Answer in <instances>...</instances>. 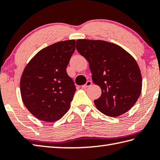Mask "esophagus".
Here are the masks:
<instances>
[{
	"label": "esophagus",
	"mask_w": 160,
	"mask_h": 160,
	"mask_svg": "<svg viewBox=\"0 0 160 160\" xmlns=\"http://www.w3.org/2000/svg\"><path fill=\"white\" fill-rule=\"evenodd\" d=\"M92 84V82L91 80H88V81H87V82L85 84V85L82 86V88H88V87L91 86Z\"/></svg>",
	"instance_id": "obj_1"
}]
</instances>
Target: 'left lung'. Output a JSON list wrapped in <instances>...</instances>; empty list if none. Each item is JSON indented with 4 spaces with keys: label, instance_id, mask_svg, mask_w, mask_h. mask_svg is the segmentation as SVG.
<instances>
[{
    "label": "left lung",
    "instance_id": "1",
    "mask_svg": "<svg viewBox=\"0 0 160 160\" xmlns=\"http://www.w3.org/2000/svg\"><path fill=\"white\" fill-rule=\"evenodd\" d=\"M76 48L89 62L93 82L102 89L101 96L94 100L97 109L112 117L128 112L142 89L134 58L119 46L102 40L78 39Z\"/></svg>",
    "mask_w": 160,
    "mask_h": 160
}]
</instances>
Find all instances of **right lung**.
Wrapping results in <instances>:
<instances>
[{
	"label": "right lung",
	"mask_w": 160,
	"mask_h": 160,
	"mask_svg": "<svg viewBox=\"0 0 160 160\" xmlns=\"http://www.w3.org/2000/svg\"><path fill=\"white\" fill-rule=\"evenodd\" d=\"M75 49L74 39L55 43L39 51L24 70L22 99L39 120L53 122L68 111L76 88L66 68Z\"/></svg>",
	"instance_id": "right-lung-1"
}]
</instances>
